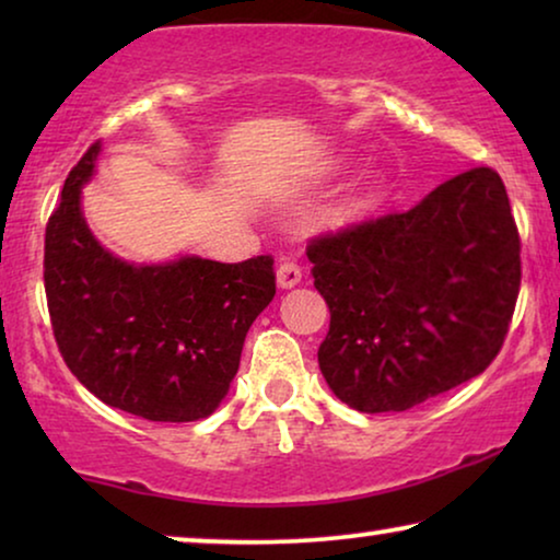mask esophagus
Instances as JSON below:
<instances>
[{
  "label": "esophagus",
  "mask_w": 560,
  "mask_h": 560,
  "mask_svg": "<svg viewBox=\"0 0 560 560\" xmlns=\"http://www.w3.org/2000/svg\"><path fill=\"white\" fill-rule=\"evenodd\" d=\"M303 278V267L293 257H282L278 265V285L280 288H295Z\"/></svg>",
  "instance_id": "esophagus-1"
}]
</instances>
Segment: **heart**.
I'll use <instances>...</instances> for the list:
<instances>
[{
    "label": "heart",
    "mask_w": 560,
    "mask_h": 560,
    "mask_svg": "<svg viewBox=\"0 0 560 560\" xmlns=\"http://www.w3.org/2000/svg\"><path fill=\"white\" fill-rule=\"evenodd\" d=\"M370 194H372V188H364V190H359V194L351 198L349 201V206H347V213H354V211H362L366 203H370Z\"/></svg>",
    "instance_id": "heart-1"
}]
</instances>
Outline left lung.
Segmentation results:
<instances>
[{
  "mask_svg": "<svg viewBox=\"0 0 560 560\" xmlns=\"http://www.w3.org/2000/svg\"><path fill=\"white\" fill-rule=\"evenodd\" d=\"M305 252L331 311L318 366L349 408L410 410L500 354L523 265L492 167L441 183L410 211L311 236Z\"/></svg>",
  "mask_w": 560,
  "mask_h": 560,
  "instance_id": "left-lung-1",
  "label": "left lung"
}]
</instances>
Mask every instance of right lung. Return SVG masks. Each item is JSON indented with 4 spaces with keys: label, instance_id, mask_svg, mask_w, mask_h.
<instances>
[{
    "label": "right lung",
    "instance_id": "obj_1",
    "mask_svg": "<svg viewBox=\"0 0 560 560\" xmlns=\"http://www.w3.org/2000/svg\"><path fill=\"white\" fill-rule=\"evenodd\" d=\"M98 148L68 173L45 226L43 278L58 351L112 408L160 423L201 420L224 400L249 326L275 298V259L121 262L81 217V186Z\"/></svg>",
    "mask_w": 560,
    "mask_h": 560
}]
</instances>
